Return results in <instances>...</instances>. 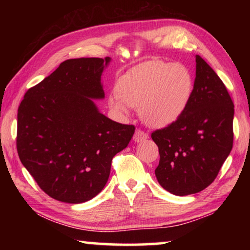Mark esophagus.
<instances>
[{
  "label": "esophagus",
  "mask_w": 250,
  "mask_h": 250,
  "mask_svg": "<svg viewBox=\"0 0 250 250\" xmlns=\"http://www.w3.org/2000/svg\"><path fill=\"white\" fill-rule=\"evenodd\" d=\"M147 138H149V134L145 132L143 130H140V129H138L137 131H135V133L133 135V140L135 142H142V141L146 140Z\"/></svg>",
  "instance_id": "esophagus-1"
}]
</instances>
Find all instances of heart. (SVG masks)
<instances>
[{"label":"heart","instance_id":"b5f03b06","mask_svg":"<svg viewBox=\"0 0 250 250\" xmlns=\"http://www.w3.org/2000/svg\"><path fill=\"white\" fill-rule=\"evenodd\" d=\"M193 88V76L185 65L153 59L117 79V96L110 97L109 105L120 113L128 111V107L138 109L147 125L162 128L183 115Z\"/></svg>","mask_w":250,"mask_h":250}]
</instances>
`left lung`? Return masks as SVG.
<instances>
[{
  "label": "left lung",
  "instance_id": "obj_1",
  "mask_svg": "<svg viewBox=\"0 0 250 250\" xmlns=\"http://www.w3.org/2000/svg\"><path fill=\"white\" fill-rule=\"evenodd\" d=\"M234 103L211 67L196 55V77L189 103L179 119L151 133L159 147L156 180L184 196L213 183L234 141Z\"/></svg>",
  "mask_w": 250,
  "mask_h": 250
}]
</instances>
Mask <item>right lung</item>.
Wrapping results in <instances>:
<instances>
[{
  "label": "right lung",
  "instance_id": "obj_1",
  "mask_svg": "<svg viewBox=\"0 0 250 250\" xmlns=\"http://www.w3.org/2000/svg\"><path fill=\"white\" fill-rule=\"evenodd\" d=\"M109 57L76 58L25 92L18 110L16 149L37 185L55 200L78 204L104 188L113 156L126 147L133 125L110 120L91 98H104Z\"/></svg>",
  "mask_w": 250,
  "mask_h": 250
}]
</instances>
